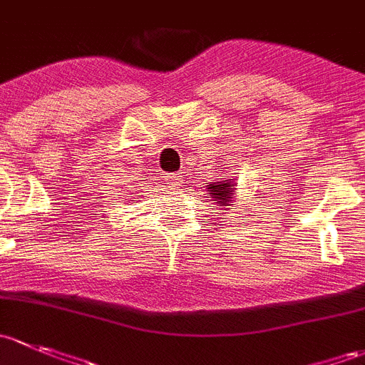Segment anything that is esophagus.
Masks as SVG:
<instances>
[{"mask_svg":"<svg viewBox=\"0 0 365 365\" xmlns=\"http://www.w3.org/2000/svg\"><path fill=\"white\" fill-rule=\"evenodd\" d=\"M167 181H170L172 184H174V186H178V184L181 182V175H179V174H168Z\"/></svg>","mask_w":365,"mask_h":365,"instance_id":"esophagus-1","label":"esophagus"}]
</instances>
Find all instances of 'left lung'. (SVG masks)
<instances>
[{"mask_svg": "<svg viewBox=\"0 0 365 365\" xmlns=\"http://www.w3.org/2000/svg\"><path fill=\"white\" fill-rule=\"evenodd\" d=\"M207 191H209L207 198H210L220 210L235 207L234 191H237V182H235V179H227L223 175L221 181L207 182Z\"/></svg>", "mask_w": 365, "mask_h": 365, "instance_id": "8db88e82", "label": "left lung"}]
</instances>
